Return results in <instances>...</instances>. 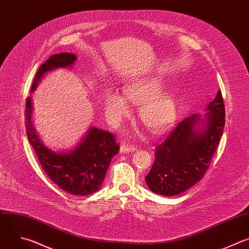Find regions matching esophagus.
<instances>
[{"instance_id": "obj_1", "label": "esophagus", "mask_w": 249, "mask_h": 249, "mask_svg": "<svg viewBox=\"0 0 249 249\" xmlns=\"http://www.w3.org/2000/svg\"><path fill=\"white\" fill-rule=\"evenodd\" d=\"M135 150L134 145H128L125 143H123L121 145V152L122 153H128V152H133Z\"/></svg>"}]
</instances>
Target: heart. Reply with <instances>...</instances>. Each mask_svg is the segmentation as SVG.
Wrapping results in <instances>:
<instances>
[{
    "mask_svg": "<svg viewBox=\"0 0 249 249\" xmlns=\"http://www.w3.org/2000/svg\"><path fill=\"white\" fill-rule=\"evenodd\" d=\"M162 80L156 75H146L128 83L124 89V95L117 91H109L105 96V107L109 118L119 124L130 114L126 99L135 104L142 105L139 116L148 129L160 133L171 126L177 118V103L174 95L161 91Z\"/></svg>",
    "mask_w": 249,
    "mask_h": 249,
    "instance_id": "heart-1",
    "label": "heart"
}]
</instances>
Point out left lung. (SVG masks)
I'll return each instance as SVG.
<instances>
[{
  "label": "left lung",
  "mask_w": 249,
  "mask_h": 249,
  "mask_svg": "<svg viewBox=\"0 0 249 249\" xmlns=\"http://www.w3.org/2000/svg\"><path fill=\"white\" fill-rule=\"evenodd\" d=\"M205 129L195 114L179 122L155 147L154 164L145 177L155 193L174 196L200 181L207 172L225 126V104L221 90L207 107Z\"/></svg>",
  "instance_id": "obj_1"
}]
</instances>
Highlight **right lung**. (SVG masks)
Instances as JSON below:
<instances>
[{"label":"right lung","instance_id":"add662e5","mask_svg":"<svg viewBox=\"0 0 249 249\" xmlns=\"http://www.w3.org/2000/svg\"><path fill=\"white\" fill-rule=\"evenodd\" d=\"M76 56L71 53L56 54L39 68L31 86L36 88L44 73L58 68L71 66ZM31 98L25 102V127L27 138L39 163L53 182L73 195H89L96 192L105 179L112 158L120 151L114 133L91 127L85 137L69 153H55L45 147L38 138L31 123Z\"/></svg>","mask_w":249,"mask_h":249}]
</instances>
